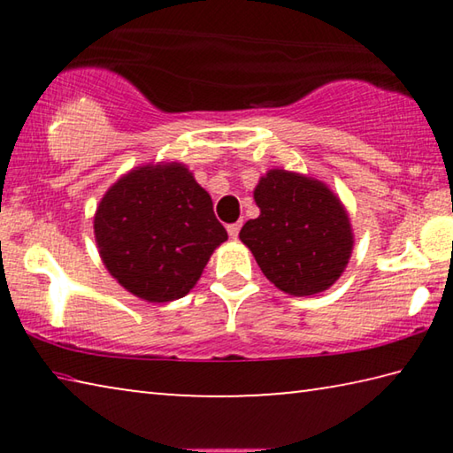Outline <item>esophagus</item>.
Segmentation results:
<instances>
[{
	"label": "esophagus",
	"instance_id": "34e87169",
	"mask_svg": "<svg viewBox=\"0 0 453 453\" xmlns=\"http://www.w3.org/2000/svg\"><path fill=\"white\" fill-rule=\"evenodd\" d=\"M240 227H242L240 221H235V224H229V226H227V234H229V237H234V240H235L237 234H240Z\"/></svg>",
	"mask_w": 453,
	"mask_h": 453
}]
</instances>
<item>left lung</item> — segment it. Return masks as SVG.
<instances>
[{
	"label": "left lung",
	"mask_w": 453,
	"mask_h": 453,
	"mask_svg": "<svg viewBox=\"0 0 453 453\" xmlns=\"http://www.w3.org/2000/svg\"><path fill=\"white\" fill-rule=\"evenodd\" d=\"M259 218L240 240L275 288L291 296L327 289L346 267L354 235L348 213L324 183L272 170L254 191Z\"/></svg>",
	"instance_id": "left-lung-1"
}]
</instances>
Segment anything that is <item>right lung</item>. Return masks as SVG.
<instances>
[{
  "label": "right lung",
  "instance_id": "obj_1",
  "mask_svg": "<svg viewBox=\"0 0 453 453\" xmlns=\"http://www.w3.org/2000/svg\"><path fill=\"white\" fill-rule=\"evenodd\" d=\"M110 273L148 302L180 300L227 240L208 191L181 164L145 165L104 196L96 221Z\"/></svg>",
  "mask_w": 453,
  "mask_h": 453
}]
</instances>
